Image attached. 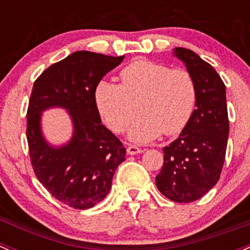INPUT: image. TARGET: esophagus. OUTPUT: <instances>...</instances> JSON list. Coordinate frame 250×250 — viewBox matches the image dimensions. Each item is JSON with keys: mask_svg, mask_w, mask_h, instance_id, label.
<instances>
[{"mask_svg": "<svg viewBox=\"0 0 250 250\" xmlns=\"http://www.w3.org/2000/svg\"><path fill=\"white\" fill-rule=\"evenodd\" d=\"M142 148L137 147V146H133V145H130L127 147V154L130 155H135V154H138V153H142Z\"/></svg>", "mask_w": 250, "mask_h": 250, "instance_id": "1", "label": "esophagus"}]
</instances>
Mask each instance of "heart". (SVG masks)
<instances>
[{
  "instance_id": "1",
  "label": "heart",
  "mask_w": 250,
  "mask_h": 250,
  "mask_svg": "<svg viewBox=\"0 0 250 250\" xmlns=\"http://www.w3.org/2000/svg\"><path fill=\"white\" fill-rule=\"evenodd\" d=\"M119 80L120 85L101 81L95 90L96 107L110 130L123 132L138 108L142 114L128 128L137 142L162 132L175 136L188 125L197 104V85L188 70L141 58L120 70Z\"/></svg>"
}]
</instances>
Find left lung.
I'll return each instance as SVG.
<instances>
[{
  "instance_id": "left-lung-1",
  "label": "left lung",
  "mask_w": 250,
  "mask_h": 250,
  "mask_svg": "<svg viewBox=\"0 0 250 250\" xmlns=\"http://www.w3.org/2000/svg\"><path fill=\"white\" fill-rule=\"evenodd\" d=\"M175 54L194 78L197 104L179 138L163 148L164 163L155 184L170 201L191 203L210 191L221 175L229 130L226 88L216 70L193 51L177 47Z\"/></svg>"
}]
</instances>
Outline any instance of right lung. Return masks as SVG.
<instances>
[{
    "instance_id": "1",
    "label": "right lung",
    "mask_w": 250,
    "mask_h": 250,
    "mask_svg": "<svg viewBox=\"0 0 250 250\" xmlns=\"http://www.w3.org/2000/svg\"><path fill=\"white\" fill-rule=\"evenodd\" d=\"M124 57L74 52L34 83L26 112L31 167L44 188L70 208H92L104 199L115 170L125 160V147L101 123L95 103L96 86ZM54 105L66 107L74 123L73 138L61 148L49 147L40 130L41 112Z\"/></svg>"
}]
</instances>
